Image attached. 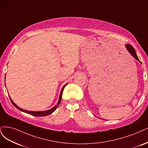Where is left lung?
Here are the masks:
<instances>
[{"mask_svg":"<svg viewBox=\"0 0 148 148\" xmlns=\"http://www.w3.org/2000/svg\"><path fill=\"white\" fill-rule=\"evenodd\" d=\"M125 47H126V48H127V50L128 51V52H129V53L132 55V56L134 57V58H135L136 60H138V61H140L139 59H138V56H137V55H136V51H135V49L133 48V47L131 45H130V44H127V45H125Z\"/></svg>","mask_w":148,"mask_h":148,"instance_id":"left-lung-1","label":"left lung"}]
</instances>
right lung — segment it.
I'll return each mask as SVG.
<instances>
[{
  "instance_id": "1",
  "label": "right lung",
  "mask_w": 148,
  "mask_h": 148,
  "mask_svg": "<svg viewBox=\"0 0 148 148\" xmlns=\"http://www.w3.org/2000/svg\"><path fill=\"white\" fill-rule=\"evenodd\" d=\"M67 84H66V85H64V86H63V87L62 88L61 91V92H60V97H59V100H58V103H57V104H56V105H55L53 108H51V109H49V110H47V111H26V110H25V109H21V108H19V107L16 105V104L12 101V99L10 98V97H10V100H11V101H12V104L14 105V106H15V108H16L18 109H19V110H20V111H23V112H26V113H27V114H31V115H32V116H39V117H41V116H48V115H49V114H51L52 112H53L56 110V109H57V108L58 107V106L60 105V103H61V97H62V93H63V89H64V87H65L66 85H67Z\"/></svg>"
}]
</instances>
